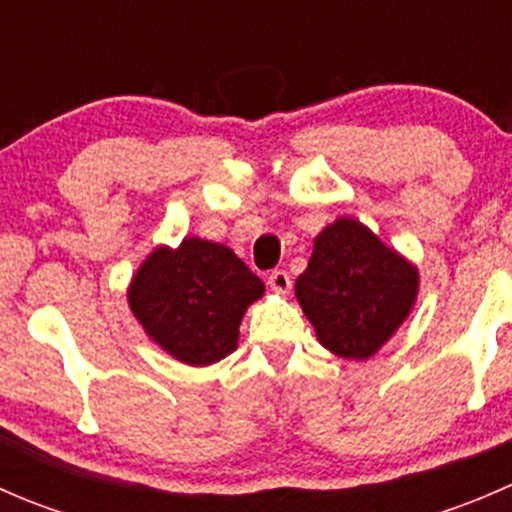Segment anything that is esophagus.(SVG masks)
<instances>
[{"label":"esophagus","mask_w":512,"mask_h":512,"mask_svg":"<svg viewBox=\"0 0 512 512\" xmlns=\"http://www.w3.org/2000/svg\"><path fill=\"white\" fill-rule=\"evenodd\" d=\"M267 285H270L272 292L287 294L289 289H292V277H289L285 270H275L270 275V280H267Z\"/></svg>","instance_id":"1"}]
</instances>
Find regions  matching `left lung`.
<instances>
[{
  "mask_svg": "<svg viewBox=\"0 0 512 512\" xmlns=\"http://www.w3.org/2000/svg\"><path fill=\"white\" fill-rule=\"evenodd\" d=\"M418 285V267L409 257L344 215L314 237L294 294L324 349L364 361L409 319Z\"/></svg>",
  "mask_w": 512,
  "mask_h": 512,
  "instance_id": "1",
  "label": "left lung"
}]
</instances>
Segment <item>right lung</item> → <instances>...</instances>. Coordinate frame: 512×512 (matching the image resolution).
Here are the masks:
<instances>
[{
    "label": "right lung",
    "mask_w": 512,
    "mask_h": 512,
    "mask_svg": "<svg viewBox=\"0 0 512 512\" xmlns=\"http://www.w3.org/2000/svg\"><path fill=\"white\" fill-rule=\"evenodd\" d=\"M265 294L260 277L227 245L183 237L158 245L128 285V307L153 344L188 366H210L237 349L247 307Z\"/></svg>",
    "instance_id": "1"
}]
</instances>
